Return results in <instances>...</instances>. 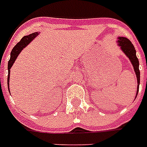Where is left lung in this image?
Here are the masks:
<instances>
[{
    "label": "left lung",
    "instance_id": "1",
    "mask_svg": "<svg viewBox=\"0 0 147 147\" xmlns=\"http://www.w3.org/2000/svg\"><path fill=\"white\" fill-rule=\"evenodd\" d=\"M117 39H118L117 44L120 47L122 51L125 54L126 56L128 58L129 60L131 62L135 75L137 78L138 86H137V92H136V96H135V98H136V96L138 95L139 84H140V71H139V68H138L139 62H138V59L136 56V51H135V47L133 46L131 42L129 40L128 38H125V37H118Z\"/></svg>",
    "mask_w": 147,
    "mask_h": 147
}]
</instances>
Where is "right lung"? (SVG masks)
<instances>
[{
  "label": "right lung",
  "instance_id": "add662e5",
  "mask_svg": "<svg viewBox=\"0 0 147 147\" xmlns=\"http://www.w3.org/2000/svg\"><path fill=\"white\" fill-rule=\"evenodd\" d=\"M39 34V32H36L32 33L28 35H25L21 38V40L13 47L11 55H10V59H9V63H8V69H9V74H8V88L9 91V77H10V69L12 68V65L14 64L16 59L18 57L20 53L22 51V50L28 45L30 42H32L33 39H35V37Z\"/></svg>",
  "mask_w": 147,
  "mask_h": 147
}]
</instances>
